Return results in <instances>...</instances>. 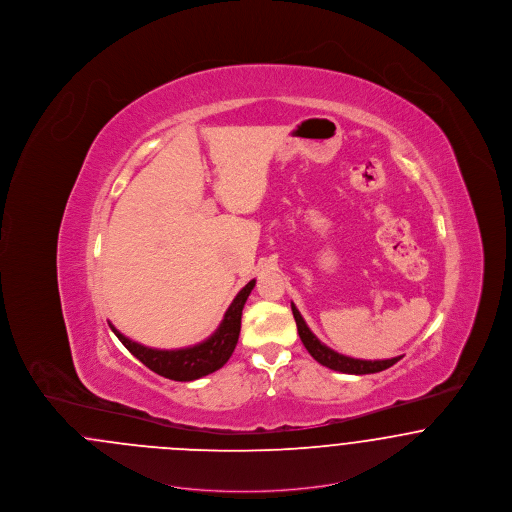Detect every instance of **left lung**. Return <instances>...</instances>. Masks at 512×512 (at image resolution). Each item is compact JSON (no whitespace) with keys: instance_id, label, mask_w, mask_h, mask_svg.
I'll list each match as a JSON object with an SVG mask.
<instances>
[{"instance_id":"left-lung-1","label":"left lung","mask_w":512,"mask_h":512,"mask_svg":"<svg viewBox=\"0 0 512 512\" xmlns=\"http://www.w3.org/2000/svg\"><path fill=\"white\" fill-rule=\"evenodd\" d=\"M293 318L297 324V332L299 338L303 341L305 349L311 353V357L318 361L322 366H328L332 370L345 372V374H374L380 370H386L390 366L395 365L401 357H393V359H384V361H363V359H353L347 355H341L338 351L330 349L328 345H324L318 340L317 336L311 332V328L307 326V322L301 317V313L297 311V307L292 303Z\"/></svg>"}]
</instances>
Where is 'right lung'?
Returning <instances> with one entry per match:
<instances>
[{
    "instance_id": "1",
    "label": "right lung",
    "mask_w": 512,
    "mask_h": 512,
    "mask_svg": "<svg viewBox=\"0 0 512 512\" xmlns=\"http://www.w3.org/2000/svg\"><path fill=\"white\" fill-rule=\"evenodd\" d=\"M253 286H255V280L247 282L234 297V301L230 303L219 328L207 340L192 345V347L153 349V347H146L142 343L128 340L113 324H109V326L115 332V336L122 341V345L138 361H142L149 370H153L159 376H165L169 380H176V382H192V380L203 378V376L219 370L232 357L238 338H240L242 311H244L245 301L253 290Z\"/></svg>"
}]
</instances>
